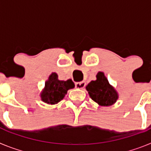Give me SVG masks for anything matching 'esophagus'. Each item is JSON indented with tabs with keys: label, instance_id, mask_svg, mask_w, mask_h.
<instances>
[{
	"label": "esophagus",
	"instance_id": "34e87169",
	"mask_svg": "<svg viewBox=\"0 0 151 151\" xmlns=\"http://www.w3.org/2000/svg\"><path fill=\"white\" fill-rule=\"evenodd\" d=\"M75 85H76V88L83 89L85 86V82H84V81H82V82H76V83L75 84Z\"/></svg>",
	"mask_w": 151,
	"mask_h": 151
}]
</instances>
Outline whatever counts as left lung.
<instances>
[{"label": "left lung", "mask_w": 151, "mask_h": 151, "mask_svg": "<svg viewBox=\"0 0 151 151\" xmlns=\"http://www.w3.org/2000/svg\"><path fill=\"white\" fill-rule=\"evenodd\" d=\"M86 89L91 99L101 106H111L118 99L117 92L101 72L97 73V80L91 81Z\"/></svg>", "instance_id": "left-lung-1"}]
</instances>
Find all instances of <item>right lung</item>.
Returning <instances> with one entry per match:
<instances>
[{
    "mask_svg": "<svg viewBox=\"0 0 151 151\" xmlns=\"http://www.w3.org/2000/svg\"><path fill=\"white\" fill-rule=\"evenodd\" d=\"M74 83L71 79L60 81L56 73H52L45 82V88L41 94V100L49 104H56L63 99L69 89L73 88Z\"/></svg>",
    "mask_w": 151,
    "mask_h": 151,
    "instance_id": "right-lung-1",
    "label": "right lung"
}]
</instances>
